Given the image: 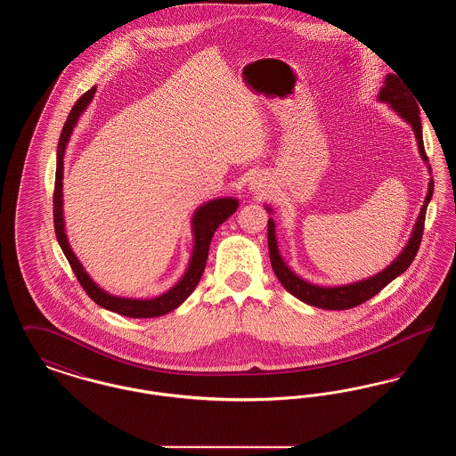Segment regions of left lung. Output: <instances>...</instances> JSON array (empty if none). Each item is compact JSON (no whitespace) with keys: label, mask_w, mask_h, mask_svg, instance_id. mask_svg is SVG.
I'll use <instances>...</instances> for the list:
<instances>
[{"label":"left lung","mask_w":456,"mask_h":456,"mask_svg":"<svg viewBox=\"0 0 456 456\" xmlns=\"http://www.w3.org/2000/svg\"><path fill=\"white\" fill-rule=\"evenodd\" d=\"M379 101L388 102L391 108L395 109L402 118H405L412 125L419 151L422 159L428 162V155L424 149L422 142V125H420V109L417 106L413 94L409 92V87H405L396 75H388L385 80V87H381L379 92ZM434 183H429V193L426 196V201L420 208V214L417 218L415 229H413L412 238L409 240L407 248L402 251V255L396 260L391 263L388 268H385L381 273L370 277L368 281L362 282L350 283L344 287H316L311 283L304 282L299 277H296L283 263L279 249H277V240H275V224L270 218L268 220V251H270V261L272 268L279 279V282L283 287L301 299L303 303L322 307V309H350L359 304L366 303L370 297H374L378 292H381L391 281H395L400 273H403L411 265L413 258L420 248V240L424 234V222H426V212H428V203L433 198Z\"/></svg>","instance_id":"8db88e82"}]
</instances>
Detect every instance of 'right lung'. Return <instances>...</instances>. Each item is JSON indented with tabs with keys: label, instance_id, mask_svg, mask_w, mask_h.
Instances as JSON below:
<instances>
[{
	"label": "right lung",
	"instance_id": "add662e5",
	"mask_svg": "<svg viewBox=\"0 0 456 456\" xmlns=\"http://www.w3.org/2000/svg\"><path fill=\"white\" fill-rule=\"evenodd\" d=\"M95 94V87L87 90L82 97H78V101L75 102V106L69 110L68 118H66L65 126L60 134V142H58V164H56V179H54V193H53V217H54V232L56 239L65 253L66 260L69 263L75 277L78 279L80 285L84 287V290L87 292L88 297L94 303L99 304L101 307H106L112 313L128 316V318H155V316H162L169 311L175 309L179 304L184 303L186 297L195 290L196 285L200 282L207 258H208V249H210V240L214 238L218 225L224 224L227 218L231 217L236 210H238V200L234 198H220L205 203L203 207L198 208V212L193 217V229H195V251L191 256L190 268L186 272V275L183 277V281L173 287L169 292H166L160 297H155L151 301H140V299H123V297H116L110 296L108 292H104L102 289H99L95 283L90 281L86 270L82 268V265L77 260L75 253L71 251L68 240L65 236V224H63V210H61V188H63V157H65L66 143L69 140V134L73 131V126L77 123V119L80 118V114L84 112V109L87 108L88 102L92 101Z\"/></svg>",
	"mask_w": 456,
	"mask_h": 456
}]
</instances>
